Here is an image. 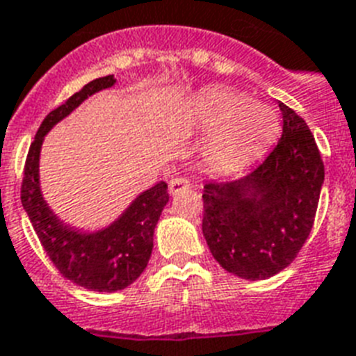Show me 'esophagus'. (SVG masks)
I'll list each match as a JSON object with an SVG mask.
<instances>
[{
    "instance_id": "1",
    "label": "esophagus",
    "mask_w": 356,
    "mask_h": 356,
    "mask_svg": "<svg viewBox=\"0 0 356 356\" xmlns=\"http://www.w3.org/2000/svg\"><path fill=\"white\" fill-rule=\"evenodd\" d=\"M189 185L191 184L187 178H184V176H176V178H172V180L169 181V193H171L172 196L180 195V193L189 189Z\"/></svg>"
}]
</instances>
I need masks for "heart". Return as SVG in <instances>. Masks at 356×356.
<instances>
[{
    "instance_id": "1",
    "label": "heart",
    "mask_w": 356,
    "mask_h": 356,
    "mask_svg": "<svg viewBox=\"0 0 356 356\" xmlns=\"http://www.w3.org/2000/svg\"><path fill=\"white\" fill-rule=\"evenodd\" d=\"M191 116L204 131H211L205 154L225 167H240L260 158L280 129L277 113L269 105L224 87L205 89L193 99Z\"/></svg>"
}]
</instances>
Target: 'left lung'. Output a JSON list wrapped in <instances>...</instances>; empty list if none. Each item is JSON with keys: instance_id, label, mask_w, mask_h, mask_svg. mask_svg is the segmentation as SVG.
I'll return each instance as SVG.
<instances>
[{"instance_id": "left-lung-1", "label": "left lung", "mask_w": 356, "mask_h": 356, "mask_svg": "<svg viewBox=\"0 0 356 356\" xmlns=\"http://www.w3.org/2000/svg\"><path fill=\"white\" fill-rule=\"evenodd\" d=\"M278 145L249 175L204 187L202 231L214 260L245 280L286 269L315 222L324 163L307 123L287 105Z\"/></svg>"}]
</instances>
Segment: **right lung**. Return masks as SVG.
Instances as JSON below:
<instances>
[{
	"mask_svg": "<svg viewBox=\"0 0 356 356\" xmlns=\"http://www.w3.org/2000/svg\"><path fill=\"white\" fill-rule=\"evenodd\" d=\"M116 83L114 76L92 79L65 104L47 114L31 143L22 184V204L41 245L58 271L78 286L99 293L125 289L145 271L152 252V236L169 202L165 181L143 191L107 227L81 231L52 213L40 187V152L45 134L67 118L85 99Z\"/></svg>",
	"mask_w": 356,
	"mask_h": 356,
	"instance_id": "right-lung-1",
	"label": "right lung"
}]
</instances>
